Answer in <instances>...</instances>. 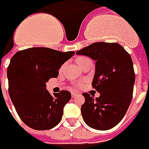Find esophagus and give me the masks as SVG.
<instances>
[{
    "mask_svg": "<svg viewBox=\"0 0 149 149\" xmlns=\"http://www.w3.org/2000/svg\"><path fill=\"white\" fill-rule=\"evenodd\" d=\"M77 95H79V94L77 93V92H71V96H72L73 98L76 97Z\"/></svg>",
    "mask_w": 149,
    "mask_h": 149,
    "instance_id": "1",
    "label": "esophagus"
}]
</instances>
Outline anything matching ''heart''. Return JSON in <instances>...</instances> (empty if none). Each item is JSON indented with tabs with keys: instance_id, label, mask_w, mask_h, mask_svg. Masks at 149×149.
<instances>
[{
	"instance_id": "heart-1",
	"label": "heart",
	"mask_w": 149,
	"mask_h": 149,
	"mask_svg": "<svg viewBox=\"0 0 149 149\" xmlns=\"http://www.w3.org/2000/svg\"><path fill=\"white\" fill-rule=\"evenodd\" d=\"M84 58H85L84 57H79V58H77V60H76L77 63H79V62H81V61H82L83 59H84Z\"/></svg>"
}]
</instances>
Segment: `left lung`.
Masks as SVG:
<instances>
[{
  "label": "left lung",
  "instance_id": "obj_1",
  "mask_svg": "<svg viewBox=\"0 0 149 149\" xmlns=\"http://www.w3.org/2000/svg\"><path fill=\"white\" fill-rule=\"evenodd\" d=\"M76 54L95 61L92 86L100 94L95 99L83 94V120L94 129L109 130L123 119L132 99L135 73L130 54L120 44L107 42L92 43Z\"/></svg>",
  "mask_w": 149,
  "mask_h": 149
}]
</instances>
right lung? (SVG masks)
Segmentation results:
<instances>
[{"label": "right lung", "mask_w": 149, "mask_h": 149, "mask_svg": "<svg viewBox=\"0 0 149 149\" xmlns=\"http://www.w3.org/2000/svg\"><path fill=\"white\" fill-rule=\"evenodd\" d=\"M74 54L46 47H33L16 53L7 77L9 93L21 120L35 130H48L62 120L63 108L71 98L67 91L50 95L46 83L58 75V70Z\"/></svg>", "instance_id": "right-lung-1"}]
</instances>
